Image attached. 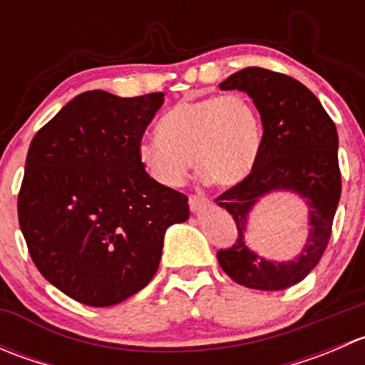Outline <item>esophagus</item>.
Segmentation results:
<instances>
[{
	"label": "esophagus",
	"mask_w": 365,
	"mask_h": 365,
	"mask_svg": "<svg viewBox=\"0 0 365 365\" xmlns=\"http://www.w3.org/2000/svg\"><path fill=\"white\" fill-rule=\"evenodd\" d=\"M206 205H210V200L206 196H190L189 197V206L192 212H201V208H205Z\"/></svg>",
	"instance_id": "1"
}]
</instances>
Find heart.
<instances>
[{
	"instance_id": "1",
	"label": "heart",
	"mask_w": 365,
	"mask_h": 365,
	"mask_svg": "<svg viewBox=\"0 0 365 365\" xmlns=\"http://www.w3.org/2000/svg\"><path fill=\"white\" fill-rule=\"evenodd\" d=\"M263 143L259 113L240 93L212 95L173 106L159 134L138 143V160L165 187L185 182L192 157L205 178L235 185L252 171Z\"/></svg>"
}]
</instances>
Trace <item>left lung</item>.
I'll use <instances>...</instances> for the list:
<instances>
[{
    "label": "left lung",
    "instance_id": "obj_1",
    "mask_svg": "<svg viewBox=\"0 0 365 365\" xmlns=\"http://www.w3.org/2000/svg\"><path fill=\"white\" fill-rule=\"evenodd\" d=\"M219 86L220 90L245 91L252 98L261 114L263 143L252 171L215 200L238 227L235 244L220 249L217 259L222 270L245 288L286 289L307 277L322 259L332 235L341 197L337 128L316 95L284 73L249 67L230 76ZM277 190L295 192L308 205V240L292 262L261 258L245 244L253 205Z\"/></svg>",
    "mask_w": 365,
    "mask_h": 365
}]
</instances>
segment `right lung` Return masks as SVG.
Wrapping results in <instances>:
<instances>
[{"label":"right lung","instance_id":"add662e5","mask_svg":"<svg viewBox=\"0 0 365 365\" xmlns=\"http://www.w3.org/2000/svg\"><path fill=\"white\" fill-rule=\"evenodd\" d=\"M162 104L164 93L84 91L29 145L21 231L40 274L84 305L109 307L141 292L159 268L165 230L189 219L185 194L138 160Z\"/></svg>","mask_w":365,"mask_h":365}]
</instances>
